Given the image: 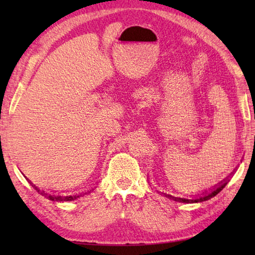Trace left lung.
<instances>
[{"instance_id":"1","label":"left lung","mask_w":255,"mask_h":255,"mask_svg":"<svg viewBox=\"0 0 255 255\" xmlns=\"http://www.w3.org/2000/svg\"><path fill=\"white\" fill-rule=\"evenodd\" d=\"M227 184V181L225 182H223L218 185V187H216L214 190H211V192L208 193L206 192L204 195H198L199 197L197 198V199H185V198H179V197H174V196H171V195H167V193H163L164 196L169 198V199H172L174 201H179V202H187V204H193V202H202V201H206V200H209L210 198L215 197L216 195H218L219 192L222 191V190L225 188V185Z\"/></svg>"}]
</instances>
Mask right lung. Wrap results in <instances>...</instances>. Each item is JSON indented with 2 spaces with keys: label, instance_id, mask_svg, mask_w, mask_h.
<instances>
[{
  "label": "right lung",
  "instance_id": "add662e5",
  "mask_svg": "<svg viewBox=\"0 0 255 255\" xmlns=\"http://www.w3.org/2000/svg\"><path fill=\"white\" fill-rule=\"evenodd\" d=\"M29 182H30V181H29ZM30 184H31L32 187L34 188V190H37V191L39 192L40 195L47 197V198H48V199L51 200V201H72V200L77 199V198H80V197H82V196L86 195V193H88V192H91V190H90V191H88V192H82L81 195H74V196H55V195H47L46 192L41 191V190H40L39 188H37L36 185H34L33 183L30 182Z\"/></svg>",
  "mask_w": 255,
  "mask_h": 255
}]
</instances>
